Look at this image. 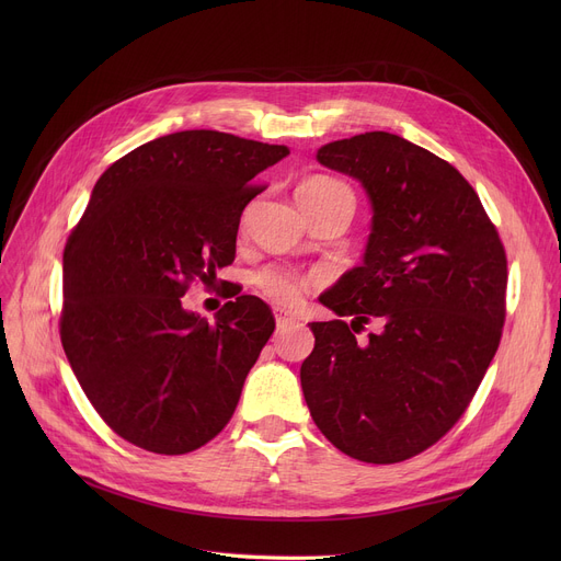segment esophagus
Segmentation results:
<instances>
[{
  "instance_id": "34e87169",
  "label": "esophagus",
  "mask_w": 561,
  "mask_h": 561,
  "mask_svg": "<svg viewBox=\"0 0 561 561\" xmlns=\"http://www.w3.org/2000/svg\"><path fill=\"white\" fill-rule=\"evenodd\" d=\"M275 320H277V328H286V325H290V322H296L298 318L293 316L290 311H286V309H275Z\"/></svg>"
}]
</instances>
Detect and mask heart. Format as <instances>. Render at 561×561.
<instances>
[{
	"mask_svg": "<svg viewBox=\"0 0 561 561\" xmlns=\"http://www.w3.org/2000/svg\"><path fill=\"white\" fill-rule=\"evenodd\" d=\"M298 202L305 206H330V204H345L350 214L355 209V195L352 191L332 176H313L298 188ZM254 286L263 293L265 298L277 305H296L302 300L307 290L320 284L318 273H302L293 265L284 263H265L252 275Z\"/></svg>",
	"mask_w": 561,
	"mask_h": 561,
	"instance_id": "heart-1",
	"label": "heart"
}]
</instances>
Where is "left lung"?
Returning <instances> with one entry per match:
<instances>
[{
	"mask_svg": "<svg viewBox=\"0 0 561 561\" xmlns=\"http://www.w3.org/2000/svg\"><path fill=\"white\" fill-rule=\"evenodd\" d=\"M318 161L364 184L373 233L320 296L339 320L311 322L305 400L341 453L398 463L444 438L482 385L507 313L505 245L476 188L425 147L366 131Z\"/></svg>",
	"mask_w": 561,
	"mask_h": 561,
	"instance_id": "left-lung-1",
	"label": "left lung"
}]
</instances>
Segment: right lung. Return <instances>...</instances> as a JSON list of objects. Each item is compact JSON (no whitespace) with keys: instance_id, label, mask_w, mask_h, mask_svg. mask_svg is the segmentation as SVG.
<instances>
[{"instance_id":"obj_1","label":"right lung","mask_w":561,"mask_h":561,"mask_svg":"<svg viewBox=\"0 0 561 561\" xmlns=\"http://www.w3.org/2000/svg\"><path fill=\"white\" fill-rule=\"evenodd\" d=\"M288 157L214 129L145 142L98 180L64 250L61 343L102 421L129 444L186 455L220 434L275 318L236 296L214 322L182 307L233 263L241 214ZM241 293V290H239Z\"/></svg>"}]
</instances>
